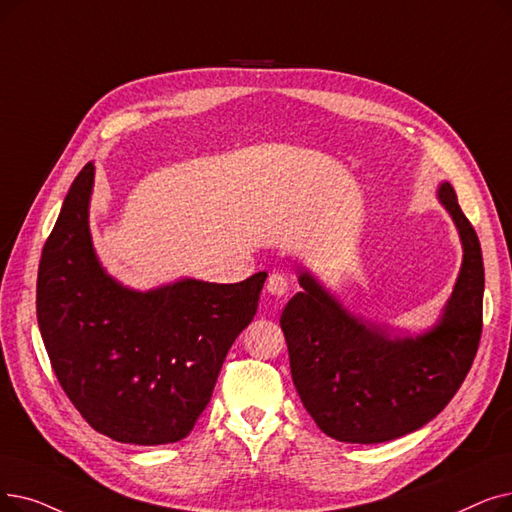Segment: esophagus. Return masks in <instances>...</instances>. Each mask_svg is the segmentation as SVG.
Returning a JSON list of instances; mask_svg holds the SVG:
<instances>
[{"mask_svg":"<svg viewBox=\"0 0 512 512\" xmlns=\"http://www.w3.org/2000/svg\"><path fill=\"white\" fill-rule=\"evenodd\" d=\"M265 288H268V293L274 295V297H284L288 293V278L274 272L270 278H268V284H265Z\"/></svg>","mask_w":512,"mask_h":512,"instance_id":"34e87169","label":"esophagus"}]
</instances>
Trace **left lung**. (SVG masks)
Instances as JSON below:
<instances>
[{"mask_svg": "<svg viewBox=\"0 0 512 512\" xmlns=\"http://www.w3.org/2000/svg\"><path fill=\"white\" fill-rule=\"evenodd\" d=\"M437 201L462 244V263L437 322L420 335H391L355 316L309 270L303 291L286 303L280 326L293 383L305 410L332 439L383 443L427 425L460 389L481 339L483 257L454 188Z\"/></svg>", "mask_w": 512, "mask_h": 512, "instance_id": "1", "label": "left lung"}]
</instances>
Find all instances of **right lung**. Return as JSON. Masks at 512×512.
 Instances as JSON below:
<instances>
[{
    "label": "right lung",
    "mask_w": 512,
    "mask_h": 512,
    "mask_svg": "<svg viewBox=\"0 0 512 512\" xmlns=\"http://www.w3.org/2000/svg\"><path fill=\"white\" fill-rule=\"evenodd\" d=\"M87 163L43 247L37 322L58 381L90 425L121 443L184 439L207 408L226 355L251 324L268 274L236 284L182 278L136 291L96 255Z\"/></svg>",
    "instance_id": "1"
}]
</instances>
